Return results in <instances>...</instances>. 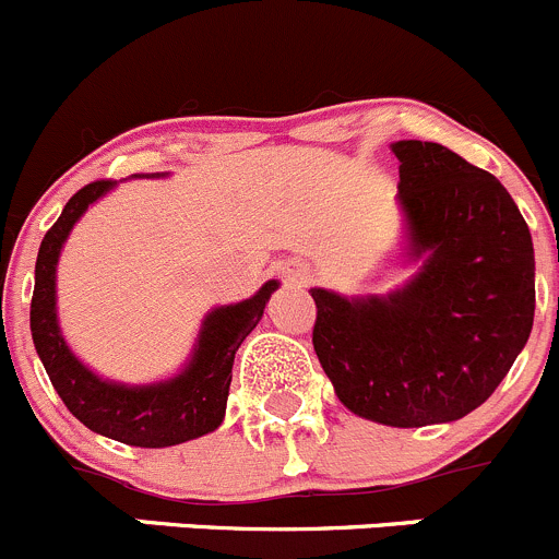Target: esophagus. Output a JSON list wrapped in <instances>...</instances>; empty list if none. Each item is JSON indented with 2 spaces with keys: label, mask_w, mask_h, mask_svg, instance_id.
Masks as SVG:
<instances>
[{
  "label": "esophagus",
  "mask_w": 559,
  "mask_h": 559,
  "mask_svg": "<svg viewBox=\"0 0 559 559\" xmlns=\"http://www.w3.org/2000/svg\"><path fill=\"white\" fill-rule=\"evenodd\" d=\"M286 278L292 281V284H308V278H311V275H308V270L306 267H295V270H286Z\"/></svg>",
  "instance_id": "1"
}]
</instances>
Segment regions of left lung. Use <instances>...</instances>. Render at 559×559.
Instances as JSON below:
<instances>
[{
    "label": "left lung",
    "instance_id": "8db88e82",
    "mask_svg": "<svg viewBox=\"0 0 559 559\" xmlns=\"http://www.w3.org/2000/svg\"><path fill=\"white\" fill-rule=\"evenodd\" d=\"M404 262L388 295L311 289L313 349L341 404L395 429L451 424L511 371L535 317L533 237L497 177L435 142H395Z\"/></svg>",
    "mask_w": 559,
    "mask_h": 559
}]
</instances>
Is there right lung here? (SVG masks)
Here are the masks:
<instances>
[{
    "mask_svg": "<svg viewBox=\"0 0 559 559\" xmlns=\"http://www.w3.org/2000/svg\"><path fill=\"white\" fill-rule=\"evenodd\" d=\"M142 177L166 175L158 171ZM114 188L117 182L111 180H97L81 188L43 237L29 311L32 341L53 390L86 429L135 448L180 445L210 435L224 424L235 352L259 324L264 306L278 289V281H267L248 300L213 308L199 328L191 357L175 377L150 384H124L97 377L73 355L59 330L57 264L64 240L81 215Z\"/></svg>",
    "mask_w": 559,
    "mask_h": 559,
    "instance_id": "1",
    "label": "right lung"
}]
</instances>
